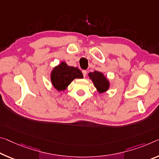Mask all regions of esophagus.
<instances>
[{"instance_id":"esophagus-1","label":"esophagus","mask_w":159,"mask_h":159,"mask_svg":"<svg viewBox=\"0 0 159 159\" xmlns=\"http://www.w3.org/2000/svg\"><path fill=\"white\" fill-rule=\"evenodd\" d=\"M82 73H83V75H84V77L86 76V75H87V71H86V70H83V71H82Z\"/></svg>"}]
</instances>
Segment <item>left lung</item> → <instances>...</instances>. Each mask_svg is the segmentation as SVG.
Instances as JSON below:
<instances>
[{
  "mask_svg": "<svg viewBox=\"0 0 159 159\" xmlns=\"http://www.w3.org/2000/svg\"><path fill=\"white\" fill-rule=\"evenodd\" d=\"M89 76L90 79L92 80L95 87L100 93H104L109 89L110 82L107 78L104 76L102 73L95 70L93 72H90Z\"/></svg>",
  "mask_w": 159,
  "mask_h": 159,
  "instance_id": "8db88e82",
  "label": "left lung"
}]
</instances>
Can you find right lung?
<instances>
[{"mask_svg":"<svg viewBox=\"0 0 159 159\" xmlns=\"http://www.w3.org/2000/svg\"><path fill=\"white\" fill-rule=\"evenodd\" d=\"M83 78L82 72L77 67L68 66L64 61L54 67L51 73L52 84L58 91L66 90L75 79Z\"/></svg>","mask_w":159,"mask_h":159,"instance_id":"add662e5","label":"right lung"}]
</instances>
